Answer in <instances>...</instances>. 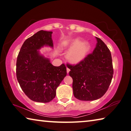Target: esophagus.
Listing matches in <instances>:
<instances>
[{"label": "esophagus", "mask_w": 131, "mask_h": 131, "mask_svg": "<svg viewBox=\"0 0 131 131\" xmlns=\"http://www.w3.org/2000/svg\"><path fill=\"white\" fill-rule=\"evenodd\" d=\"M70 71V70L69 69V68H67V74L69 73Z\"/></svg>", "instance_id": "34e87169"}]
</instances>
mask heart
<instances>
[{
    "instance_id": "heart-1",
    "label": "heart",
    "mask_w": 131,
    "mask_h": 131,
    "mask_svg": "<svg viewBox=\"0 0 131 131\" xmlns=\"http://www.w3.org/2000/svg\"><path fill=\"white\" fill-rule=\"evenodd\" d=\"M90 46L88 43H80L79 40H75L71 44V51L68 55V59L72 63H78L86 57Z\"/></svg>"
}]
</instances>
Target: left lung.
I'll return each mask as SVG.
<instances>
[{
	"label": "left lung",
	"instance_id": "obj_1",
	"mask_svg": "<svg viewBox=\"0 0 131 131\" xmlns=\"http://www.w3.org/2000/svg\"><path fill=\"white\" fill-rule=\"evenodd\" d=\"M95 38L97 43L92 53L77 64H67L71 70L69 75L73 80L74 95L81 101L101 98L107 91L113 77L110 50L100 38Z\"/></svg>",
	"mask_w": 131,
	"mask_h": 131
}]
</instances>
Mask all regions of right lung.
I'll use <instances>...</instances> for the list:
<instances>
[{
    "instance_id": "1",
    "label": "right lung",
    "mask_w": 131,
    "mask_h": 131,
    "mask_svg": "<svg viewBox=\"0 0 131 131\" xmlns=\"http://www.w3.org/2000/svg\"><path fill=\"white\" fill-rule=\"evenodd\" d=\"M51 34L40 30L28 38L17 58L16 77L20 86L30 99L38 102L51 101L67 75L65 64L55 67L37 50L45 45L53 47Z\"/></svg>"
}]
</instances>
